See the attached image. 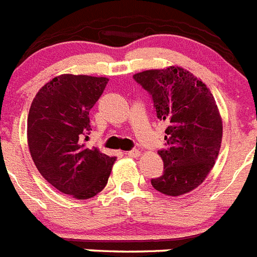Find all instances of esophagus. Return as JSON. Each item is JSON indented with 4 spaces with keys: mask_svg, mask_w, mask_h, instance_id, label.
Segmentation results:
<instances>
[{
    "mask_svg": "<svg viewBox=\"0 0 257 257\" xmlns=\"http://www.w3.org/2000/svg\"><path fill=\"white\" fill-rule=\"evenodd\" d=\"M127 156H128V157H134V159H137V157H139L140 156V151L139 150L128 151V152H127Z\"/></svg>",
    "mask_w": 257,
    "mask_h": 257,
    "instance_id": "obj_1",
    "label": "esophagus"
}]
</instances>
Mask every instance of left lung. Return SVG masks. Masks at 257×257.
I'll list each match as a JSON object with an SVG mask.
<instances>
[{
    "label": "left lung",
    "mask_w": 257,
    "mask_h": 257,
    "mask_svg": "<svg viewBox=\"0 0 257 257\" xmlns=\"http://www.w3.org/2000/svg\"><path fill=\"white\" fill-rule=\"evenodd\" d=\"M134 79L152 96L156 114L166 123V147L159 151L164 173L151 181L168 196L200 186L214 166L222 142V119L209 88L179 66L146 70Z\"/></svg>",
    "instance_id": "obj_1"
}]
</instances>
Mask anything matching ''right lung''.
Instances as JSON below:
<instances>
[{
	"label": "right lung",
	"mask_w": 257,
	"mask_h": 257,
	"mask_svg": "<svg viewBox=\"0 0 257 257\" xmlns=\"http://www.w3.org/2000/svg\"><path fill=\"white\" fill-rule=\"evenodd\" d=\"M107 82L104 76H56L37 92L28 113V148L37 170L58 191L79 200L104 190L115 161L83 143L92 130L89 110Z\"/></svg>",
	"instance_id": "add662e5"
}]
</instances>
